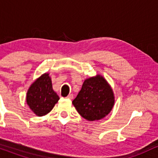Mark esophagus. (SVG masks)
<instances>
[{"mask_svg":"<svg viewBox=\"0 0 158 158\" xmlns=\"http://www.w3.org/2000/svg\"><path fill=\"white\" fill-rule=\"evenodd\" d=\"M67 98L72 99V98H73V95H72V94H69V95L68 96H67Z\"/></svg>","mask_w":158,"mask_h":158,"instance_id":"1","label":"esophagus"}]
</instances>
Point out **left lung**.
I'll use <instances>...</instances> for the list:
<instances>
[{"label": "left lung", "instance_id": "obj_1", "mask_svg": "<svg viewBox=\"0 0 158 158\" xmlns=\"http://www.w3.org/2000/svg\"><path fill=\"white\" fill-rule=\"evenodd\" d=\"M72 104L85 119L98 121L112 110L115 104L114 93L107 80L101 74H96L85 80Z\"/></svg>", "mask_w": 158, "mask_h": 158}]
</instances>
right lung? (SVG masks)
<instances>
[{
  "label": "right lung",
  "mask_w": 158,
  "mask_h": 158,
  "mask_svg": "<svg viewBox=\"0 0 158 158\" xmlns=\"http://www.w3.org/2000/svg\"><path fill=\"white\" fill-rule=\"evenodd\" d=\"M59 99L57 94L53 89L49 73L42 74L35 80L27 92V104L38 116H45L51 112Z\"/></svg>",
  "instance_id": "1"
}]
</instances>
